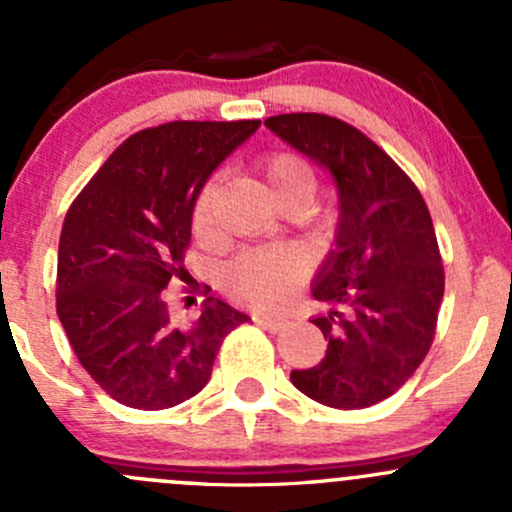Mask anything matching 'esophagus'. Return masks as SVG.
<instances>
[{"mask_svg":"<svg viewBox=\"0 0 512 512\" xmlns=\"http://www.w3.org/2000/svg\"><path fill=\"white\" fill-rule=\"evenodd\" d=\"M252 319H255L257 324H262L265 329H270V332H280V329L287 324L285 317H275V314H255Z\"/></svg>","mask_w":512,"mask_h":512,"instance_id":"obj_1","label":"esophagus"}]
</instances>
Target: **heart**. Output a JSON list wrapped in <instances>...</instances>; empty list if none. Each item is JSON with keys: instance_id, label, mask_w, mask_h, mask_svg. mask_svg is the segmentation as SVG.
I'll return each instance as SVG.
<instances>
[{"instance_id": "obj_1", "label": "heart", "mask_w": 512, "mask_h": 512, "mask_svg": "<svg viewBox=\"0 0 512 512\" xmlns=\"http://www.w3.org/2000/svg\"><path fill=\"white\" fill-rule=\"evenodd\" d=\"M265 180L277 205L289 203V200H299L304 205L312 198L314 185H317L307 160L294 153H275L267 158ZM215 193H218V185L210 180L195 200L193 227L200 237L213 235ZM297 277L299 260L289 252L250 250L227 265L223 285L225 292L237 302L252 304V307H272L285 297Z\"/></svg>"}]
</instances>
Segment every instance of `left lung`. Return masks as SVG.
<instances>
[{
	"instance_id": "obj_1",
	"label": "left lung",
	"mask_w": 512,
	"mask_h": 512,
	"mask_svg": "<svg viewBox=\"0 0 512 512\" xmlns=\"http://www.w3.org/2000/svg\"><path fill=\"white\" fill-rule=\"evenodd\" d=\"M265 126L332 173L337 245L314 277L329 307L312 324L327 354L292 384L332 409H366L399 391L426 359L443 299L431 213L414 180L359 128L324 113H282Z\"/></svg>"
}]
</instances>
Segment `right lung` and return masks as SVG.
I'll list each match as a JSON object with an SVG mask.
<instances>
[{
  "instance_id": "1",
  "label": "right lung",
  "mask_w": 512,
  "mask_h": 512,
  "mask_svg": "<svg viewBox=\"0 0 512 512\" xmlns=\"http://www.w3.org/2000/svg\"><path fill=\"white\" fill-rule=\"evenodd\" d=\"M257 128L170 121L133 133L71 203L56 314L76 359L118 404L160 411L188 401L208 384L223 339L250 319L208 297L210 287L200 317L175 319L165 287L188 275L183 257L205 180Z\"/></svg>"
}]
</instances>
